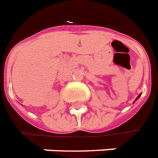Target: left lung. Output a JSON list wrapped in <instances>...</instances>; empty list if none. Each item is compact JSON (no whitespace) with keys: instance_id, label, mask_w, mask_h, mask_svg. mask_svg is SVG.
I'll use <instances>...</instances> for the list:
<instances>
[{"instance_id":"8db88e82","label":"left lung","mask_w":158,"mask_h":158,"mask_svg":"<svg viewBox=\"0 0 158 158\" xmlns=\"http://www.w3.org/2000/svg\"><path fill=\"white\" fill-rule=\"evenodd\" d=\"M139 97H140V95H139V96H138V98H136V99H138V98H139Z\"/></svg>"}]
</instances>
